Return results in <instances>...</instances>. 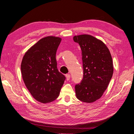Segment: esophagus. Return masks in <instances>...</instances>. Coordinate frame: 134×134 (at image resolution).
<instances>
[{
  "instance_id": "obj_1",
  "label": "esophagus",
  "mask_w": 134,
  "mask_h": 134,
  "mask_svg": "<svg viewBox=\"0 0 134 134\" xmlns=\"http://www.w3.org/2000/svg\"><path fill=\"white\" fill-rule=\"evenodd\" d=\"M65 77H66V79H67V81H69V80H70V77H71V76H70V74H66V75H65Z\"/></svg>"
}]
</instances>
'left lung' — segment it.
I'll return each mask as SVG.
<instances>
[{"label":"left lung","mask_w":134,"mask_h":134,"mask_svg":"<svg viewBox=\"0 0 134 134\" xmlns=\"http://www.w3.org/2000/svg\"><path fill=\"white\" fill-rule=\"evenodd\" d=\"M73 40L80 45L82 55L83 79L75 86L77 98L91 103L102 96L113 72L112 58L102 41L88 34L75 35Z\"/></svg>","instance_id":"left-lung-1"}]
</instances>
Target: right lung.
<instances>
[{
  "mask_svg": "<svg viewBox=\"0 0 134 134\" xmlns=\"http://www.w3.org/2000/svg\"><path fill=\"white\" fill-rule=\"evenodd\" d=\"M62 38L48 36L29 48L21 63L24 82L36 100L42 103L57 98L64 84L65 76L57 67L56 52Z\"/></svg>",
  "mask_w": 134,
  "mask_h": 134,
  "instance_id": "1",
  "label": "right lung"
}]
</instances>
